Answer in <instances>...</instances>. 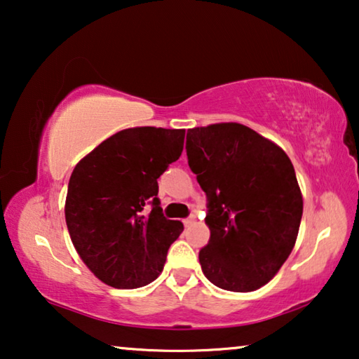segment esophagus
I'll return each mask as SVG.
<instances>
[{
    "label": "esophagus",
    "mask_w": 359,
    "mask_h": 359,
    "mask_svg": "<svg viewBox=\"0 0 359 359\" xmlns=\"http://www.w3.org/2000/svg\"><path fill=\"white\" fill-rule=\"evenodd\" d=\"M183 222H184V227H191V225L196 222V215H189V217L184 219Z\"/></svg>",
    "instance_id": "esophagus-1"
}]
</instances>
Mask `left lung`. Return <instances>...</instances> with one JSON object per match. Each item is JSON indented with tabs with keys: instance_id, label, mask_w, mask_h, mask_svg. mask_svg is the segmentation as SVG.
<instances>
[{
	"instance_id": "1",
	"label": "left lung",
	"mask_w": 359,
	"mask_h": 359,
	"mask_svg": "<svg viewBox=\"0 0 359 359\" xmlns=\"http://www.w3.org/2000/svg\"><path fill=\"white\" fill-rule=\"evenodd\" d=\"M186 154L208 196L204 276L225 291H257L279 271L299 233L302 194L291 160L237 122L189 129Z\"/></svg>"
}]
</instances>
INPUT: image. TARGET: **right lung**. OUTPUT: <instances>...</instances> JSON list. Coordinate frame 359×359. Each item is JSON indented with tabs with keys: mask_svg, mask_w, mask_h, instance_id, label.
Here are the masks:
<instances>
[{
	"mask_svg": "<svg viewBox=\"0 0 359 359\" xmlns=\"http://www.w3.org/2000/svg\"><path fill=\"white\" fill-rule=\"evenodd\" d=\"M184 129L132 127L101 142L75 166L65 219L83 263L117 289H135L163 271L183 232L160 208L158 180L181 156Z\"/></svg>",
	"mask_w": 359,
	"mask_h": 359,
	"instance_id": "right-lung-1",
	"label": "right lung"
}]
</instances>
